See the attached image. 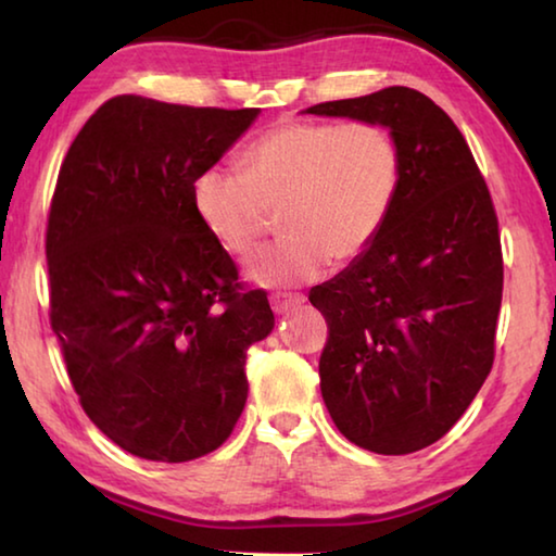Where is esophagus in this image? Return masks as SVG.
<instances>
[{
    "mask_svg": "<svg viewBox=\"0 0 556 556\" xmlns=\"http://www.w3.org/2000/svg\"><path fill=\"white\" fill-rule=\"evenodd\" d=\"M269 304H271V312H275L277 316H281V314L294 312L296 306L304 304V296H301V294H287V291H279V294H271Z\"/></svg>",
    "mask_w": 556,
    "mask_h": 556,
    "instance_id": "esophagus-1",
    "label": "esophagus"
}]
</instances>
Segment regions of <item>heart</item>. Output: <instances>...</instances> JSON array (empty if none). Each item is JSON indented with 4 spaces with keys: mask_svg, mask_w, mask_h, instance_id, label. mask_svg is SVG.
I'll return each instance as SVG.
<instances>
[{
    "mask_svg": "<svg viewBox=\"0 0 556 556\" xmlns=\"http://www.w3.org/2000/svg\"><path fill=\"white\" fill-rule=\"evenodd\" d=\"M402 172L397 137L378 122H281L244 152L242 172H201L191 199L232 257H248L279 213L285 238L248 262L244 279L287 289L318 279L328 262L351 265L378 242Z\"/></svg>",
    "mask_w": 556,
    "mask_h": 556,
    "instance_id": "b5f03b06",
    "label": "heart"
}]
</instances>
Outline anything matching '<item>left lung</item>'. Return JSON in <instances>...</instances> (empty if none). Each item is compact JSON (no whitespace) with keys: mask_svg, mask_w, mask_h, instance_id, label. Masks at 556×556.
Wrapping results in <instances>:
<instances>
[{"mask_svg":"<svg viewBox=\"0 0 556 556\" xmlns=\"http://www.w3.org/2000/svg\"><path fill=\"white\" fill-rule=\"evenodd\" d=\"M304 112L378 122L402 149L388 228L308 301L331 328L318 375L338 431L375 454H412L456 425L493 368L503 255L491 193L464 135L419 90Z\"/></svg>","mask_w":556,"mask_h":556,"instance_id":"left-lung-1","label":"left lung"}]
</instances>
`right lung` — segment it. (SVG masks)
<instances>
[{"label": "right lung", "instance_id": "1", "mask_svg": "<svg viewBox=\"0 0 556 556\" xmlns=\"http://www.w3.org/2000/svg\"><path fill=\"white\" fill-rule=\"evenodd\" d=\"M257 115L117 96L63 159L46 230L51 326L83 409L131 456L218 448L248 400L244 353L275 328L191 199Z\"/></svg>", "mask_w": 556, "mask_h": 556}]
</instances>
